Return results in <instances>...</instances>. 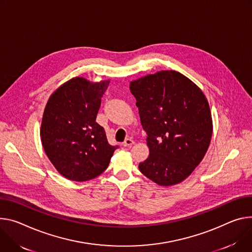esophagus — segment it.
<instances>
[{
	"label": "esophagus",
	"instance_id": "34e87169",
	"mask_svg": "<svg viewBox=\"0 0 252 252\" xmlns=\"http://www.w3.org/2000/svg\"><path fill=\"white\" fill-rule=\"evenodd\" d=\"M133 144H134V142H133L130 138H127V139H126L125 142L123 143V146H124V147H131Z\"/></svg>",
	"mask_w": 252,
	"mask_h": 252
}]
</instances>
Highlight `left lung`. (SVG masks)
Returning <instances> with one entry per match:
<instances>
[{
    "mask_svg": "<svg viewBox=\"0 0 252 252\" xmlns=\"http://www.w3.org/2000/svg\"><path fill=\"white\" fill-rule=\"evenodd\" d=\"M129 89L150 150L139 170L159 186L179 184L200 164L211 142L213 125L206 96L174 70L133 80Z\"/></svg>",
    "mask_w": 252,
    "mask_h": 252,
    "instance_id": "left-lung-1",
    "label": "left lung"
}]
</instances>
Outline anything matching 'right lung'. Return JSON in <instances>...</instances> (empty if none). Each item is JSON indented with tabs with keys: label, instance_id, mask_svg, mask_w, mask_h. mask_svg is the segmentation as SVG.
Wrapping results in <instances>:
<instances>
[{
	"label": "right lung",
	"instance_id": "obj_1",
	"mask_svg": "<svg viewBox=\"0 0 252 252\" xmlns=\"http://www.w3.org/2000/svg\"><path fill=\"white\" fill-rule=\"evenodd\" d=\"M109 80L94 83L74 77L48 99L41 124V142L56 170L65 178L83 182L103 173L113 152L104 128L95 121Z\"/></svg>",
	"mask_w": 252,
	"mask_h": 252
}]
</instances>
